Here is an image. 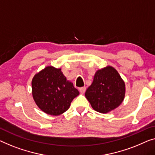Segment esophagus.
I'll use <instances>...</instances> for the list:
<instances>
[{
	"instance_id": "1",
	"label": "esophagus",
	"mask_w": 155,
	"mask_h": 155,
	"mask_svg": "<svg viewBox=\"0 0 155 155\" xmlns=\"http://www.w3.org/2000/svg\"><path fill=\"white\" fill-rule=\"evenodd\" d=\"M85 90H86V87H80L79 88V92H81V93H84V92H85Z\"/></svg>"
}]
</instances>
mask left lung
<instances>
[{"instance_id":"obj_1","label":"left lung","mask_w":155,"mask_h":155,"mask_svg":"<svg viewBox=\"0 0 155 155\" xmlns=\"http://www.w3.org/2000/svg\"><path fill=\"white\" fill-rule=\"evenodd\" d=\"M85 97L94 110L107 114L121 104L125 96V84L112 66L108 65L94 74Z\"/></svg>"}]
</instances>
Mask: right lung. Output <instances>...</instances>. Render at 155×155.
<instances>
[{"label":"right lung","instance_id":"add662e5","mask_svg":"<svg viewBox=\"0 0 155 155\" xmlns=\"http://www.w3.org/2000/svg\"><path fill=\"white\" fill-rule=\"evenodd\" d=\"M32 94L40 109L51 115L63 114L79 94L73 84L67 80L61 68L47 66L32 79Z\"/></svg>","mask_w":155,"mask_h":155}]
</instances>
